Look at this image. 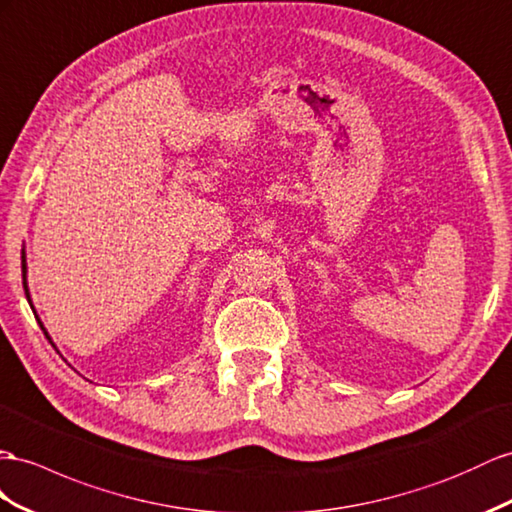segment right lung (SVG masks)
<instances>
[{"mask_svg": "<svg viewBox=\"0 0 512 512\" xmlns=\"http://www.w3.org/2000/svg\"><path fill=\"white\" fill-rule=\"evenodd\" d=\"M21 270H23V287H25V296H28V285H25V259H21ZM30 298V296H28ZM43 329V326H41ZM45 331V329H43ZM47 335V333H45Z\"/></svg>", "mask_w": 512, "mask_h": 512, "instance_id": "add662e5", "label": "right lung"}]
</instances>
